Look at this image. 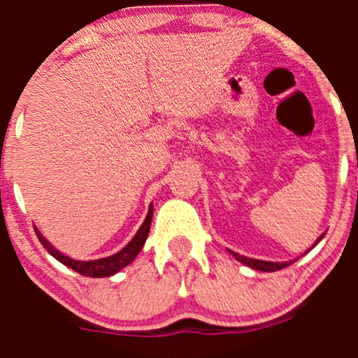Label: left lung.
I'll use <instances>...</instances> for the list:
<instances>
[{
	"label": "left lung",
	"instance_id": "left-lung-1",
	"mask_svg": "<svg viewBox=\"0 0 358 358\" xmlns=\"http://www.w3.org/2000/svg\"><path fill=\"white\" fill-rule=\"evenodd\" d=\"M322 237H324V234H322V236L319 237V239H317V243H319V241L322 239ZM317 243H315V244H317ZM315 244H313V246H315ZM230 252H232V255L236 256V259H239L241 263H244V265L251 266V268H255V270H262V272H275V270H280V268H284V266L291 265V262H287V263L262 262V259H252V258H246V256H241V255H237V252H234V251H230Z\"/></svg>",
	"mask_w": 358,
	"mask_h": 358
}]
</instances>
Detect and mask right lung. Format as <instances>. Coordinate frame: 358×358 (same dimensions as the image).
Masks as SVG:
<instances>
[{
    "label": "right lung",
    "instance_id": "1",
    "mask_svg": "<svg viewBox=\"0 0 358 358\" xmlns=\"http://www.w3.org/2000/svg\"><path fill=\"white\" fill-rule=\"evenodd\" d=\"M150 222H152V206L149 208V213H147V218L145 222L142 223V227L138 229L136 236L129 241V244H126V248H122L121 251L115 252V255L107 256V258H100V259H92V262H78V259H72L69 256L62 255V252L57 251L41 234L36 230V236H38L39 243L43 244V248L53 256V258L59 259L60 263L69 266V268L76 270L78 273L86 277H109L112 273L119 272L121 268H124L126 265L133 262L136 258L140 251H142L143 244H145L147 236H149V230H150Z\"/></svg>",
    "mask_w": 358,
    "mask_h": 358
}]
</instances>
